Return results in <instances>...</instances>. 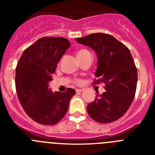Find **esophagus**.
<instances>
[{
  "label": "esophagus",
  "mask_w": 155,
  "mask_h": 155,
  "mask_svg": "<svg viewBox=\"0 0 155 155\" xmlns=\"http://www.w3.org/2000/svg\"><path fill=\"white\" fill-rule=\"evenodd\" d=\"M81 91H83V89H80V88H78V89H76V92L77 93L81 92Z\"/></svg>",
  "instance_id": "esophagus-1"
}]
</instances>
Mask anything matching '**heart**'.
<instances>
[{
  "instance_id": "b5f03b06",
  "label": "heart",
  "mask_w": 155,
  "mask_h": 155,
  "mask_svg": "<svg viewBox=\"0 0 155 155\" xmlns=\"http://www.w3.org/2000/svg\"><path fill=\"white\" fill-rule=\"evenodd\" d=\"M87 55H91V53H90V52L88 51V50H86V49H81V50H78V53H77V57H78V59L81 58V57H84V56H87ZM80 82H81L80 80L76 81L77 84H79Z\"/></svg>"
}]
</instances>
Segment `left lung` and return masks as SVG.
Instances as JSON below:
<instances>
[{
	"mask_svg": "<svg viewBox=\"0 0 155 155\" xmlns=\"http://www.w3.org/2000/svg\"><path fill=\"white\" fill-rule=\"evenodd\" d=\"M92 49L97 55L94 84L104 83L105 92L87 106V113L100 124L112 123L124 116L135 96L137 71L128 48L113 35L90 34L75 39Z\"/></svg>",
	"mask_w": 155,
	"mask_h": 155,
	"instance_id": "1",
	"label": "left lung"
}]
</instances>
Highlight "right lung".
Returning <instances> with one entry per match:
<instances>
[{
    "instance_id": "right-lung-1",
    "label": "right lung",
    "mask_w": 155,
    "mask_h": 155,
    "mask_svg": "<svg viewBox=\"0 0 155 155\" xmlns=\"http://www.w3.org/2000/svg\"><path fill=\"white\" fill-rule=\"evenodd\" d=\"M71 46L61 37H43L23 52L16 67L19 102L30 118L42 125H54L68 112L75 90L53 92L49 82L62 56Z\"/></svg>"
}]
</instances>
